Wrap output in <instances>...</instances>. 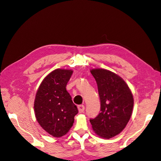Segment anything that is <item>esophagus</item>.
Returning a JSON list of instances; mask_svg holds the SVG:
<instances>
[{
	"instance_id": "1",
	"label": "esophagus",
	"mask_w": 161,
	"mask_h": 161,
	"mask_svg": "<svg viewBox=\"0 0 161 161\" xmlns=\"http://www.w3.org/2000/svg\"><path fill=\"white\" fill-rule=\"evenodd\" d=\"M78 109H79V113H82L85 111V105H78Z\"/></svg>"
}]
</instances>
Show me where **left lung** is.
I'll list each match as a JSON object with an SVG mask.
<instances>
[{"mask_svg": "<svg viewBox=\"0 0 161 161\" xmlns=\"http://www.w3.org/2000/svg\"><path fill=\"white\" fill-rule=\"evenodd\" d=\"M97 82L101 101L100 113L90 119L97 134L104 138L118 135L127 125L132 113L134 99L125 82L104 69L91 70Z\"/></svg>", "mask_w": 161, "mask_h": 161, "instance_id": "left-lung-1", "label": "left lung"}]
</instances>
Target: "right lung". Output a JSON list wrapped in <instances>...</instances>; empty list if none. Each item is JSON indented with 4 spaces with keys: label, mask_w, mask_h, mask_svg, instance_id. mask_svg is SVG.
Returning a JSON list of instances; mask_svg holds the SVG:
<instances>
[{
    "label": "right lung",
    "mask_w": 161,
    "mask_h": 161,
    "mask_svg": "<svg viewBox=\"0 0 161 161\" xmlns=\"http://www.w3.org/2000/svg\"><path fill=\"white\" fill-rule=\"evenodd\" d=\"M72 70L56 69L48 75L37 90L34 110L38 123L53 137L65 135L78 114L66 86Z\"/></svg>",
    "instance_id": "right-lung-1"
}]
</instances>
